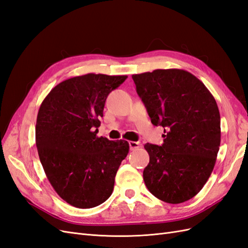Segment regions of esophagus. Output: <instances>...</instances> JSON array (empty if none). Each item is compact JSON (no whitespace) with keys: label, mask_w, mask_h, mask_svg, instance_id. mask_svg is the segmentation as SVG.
I'll list each match as a JSON object with an SVG mask.
<instances>
[{"label":"esophagus","mask_w":248,"mask_h":248,"mask_svg":"<svg viewBox=\"0 0 248 248\" xmlns=\"http://www.w3.org/2000/svg\"><path fill=\"white\" fill-rule=\"evenodd\" d=\"M129 147H130V150H136L138 148H140V144L138 141H132L130 140L129 141Z\"/></svg>","instance_id":"34e87169"}]
</instances>
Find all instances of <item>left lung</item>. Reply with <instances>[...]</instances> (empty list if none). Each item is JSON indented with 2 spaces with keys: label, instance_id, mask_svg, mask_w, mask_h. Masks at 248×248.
<instances>
[{
  "label": "left lung",
  "instance_id": "left-lung-1",
  "mask_svg": "<svg viewBox=\"0 0 248 248\" xmlns=\"http://www.w3.org/2000/svg\"><path fill=\"white\" fill-rule=\"evenodd\" d=\"M151 122L164 128L161 146H144L150 156L142 177L154 197L170 204L192 199L214 169L220 146V115L213 95L182 69L133 74Z\"/></svg>",
  "mask_w": 248,
  "mask_h": 248
}]
</instances>
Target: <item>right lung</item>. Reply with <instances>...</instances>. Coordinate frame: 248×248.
<instances>
[{"instance_id":"1","label":"right lung","mask_w":248,"mask_h":248,"mask_svg":"<svg viewBox=\"0 0 248 248\" xmlns=\"http://www.w3.org/2000/svg\"><path fill=\"white\" fill-rule=\"evenodd\" d=\"M127 76L88 73L60 82L42 101L36 121V146L52 188L69 205L89 209L114 190L128 141L98 138L99 118L108 94Z\"/></svg>"}]
</instances>
